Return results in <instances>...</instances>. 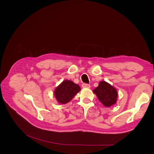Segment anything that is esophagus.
Segmentation results:
<instances>
[{
  "label": "esophagus",
  "instance_id": "1",
  "mask_svg": "<svg viewBox=\"0 0 154 154\" xmlns=\"http://www.w3.org/2000/svg\"><path fill=\"white\" fill-rule=\"evenodd\" d=\"M82 88H90L91 85L89 84H83L82 85Z\"/></svg>",
  "mask_w": 154,
  "mask_h": 154
}]
</instances>
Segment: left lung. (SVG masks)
<instances>
[{
	"mask_svg": "<svg viewBox=\"0 0 154 154\" xmlns=\"http://www.w3.org/2000/svg\"><path fill=\"white\" fill-rule=\"evenodd\" d=\"M93 92L105 107H111L117 102L118 93L116 88L106 81H100Z\"/></svg>",
	"mask_w": 154,
	"mask_h": 154,
	"instance_id": "obj_1",
	"label": "left lung"
}]
</instances>
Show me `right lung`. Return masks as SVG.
<instances>
[{
	"label": "right lung",
	"instance_id": "right-lung-1",
	"mask_svg": "<svg viewBox=\"0 0 154 154\" xmlns=\"http://www.w3.org/2000/svg\"><path fill=\"white\" fill-rule=\"evenodd\" d=\"M80 91V87L71 80H65L54 91L55 97L59 103L65 104L72 100V98Z\"/></svg>",
	"mask_w": 154,
	"mask_h": 154
}]
</instances>
